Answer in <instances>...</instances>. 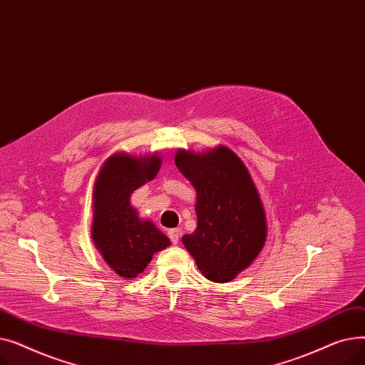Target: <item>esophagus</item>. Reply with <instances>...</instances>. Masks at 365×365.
<instances>
[{
	"label": "esophagus",
	"mask_w": 365,
	"mask_h": 365,
	"mask_svg": "<svg viewBox=\"0 0 365 365\" xmlns=\"http://www.w3.org/2000/svg\"><path fill=\"white\" fill-rule=\"evenodd\" d=\"M168 237L171 240L173 244H178L179 242V238H180V229L176 227V229H170L168 231Z\"/></svg>",
	"instance_id": "obj_1"
}]
</instances>
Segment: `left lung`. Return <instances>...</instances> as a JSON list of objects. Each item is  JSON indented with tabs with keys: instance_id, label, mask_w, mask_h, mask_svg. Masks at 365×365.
<instances>
[{
	"instance_id": "left-lung-1",
	"label": "left lung",
	"mask_w": 365,
	"mask_h": 365,
	"mask_svg": "<svg viewBox=\"0 0 365 365\" xmlns=\"http://www.w3.org/2000/svg\"><path fill=\"white\" fill-rule=\"evenodd\" d=\"M175 163L197 192V229L182 242L207 279L232 281L255 262L267 237L250 171L223 145L205 152L178 149Z\"/></svg>"
}]
</instances>
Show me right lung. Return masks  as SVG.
Segmentation results:
<instances>
[{"label":"right lung","mask_w":365,"mask_h":365,"mask_svg":"<svg viewBox=\"0 0 365 365\" xmlns=\"http://www.w3.org/2000/svg\"><path fill=\"white\" fill-rule=\"evenodd\" d=\"M161 161L160 153L134 157L117 152L103 163L93 185L91 240L110 269L127 279L142 274L153 253L171 244L130 202L134 190L155 179Z\"/></svg>","instance_id":"right-lung-1"}]
</instances>
